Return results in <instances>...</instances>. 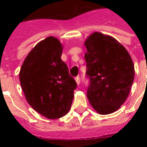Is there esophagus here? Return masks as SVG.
I'll list each match as a JSON object with an SVG mask.
<instances>
[{
	"label": "esophagus",
	"mask_w": 147,
	"mask_h": 147,
	"mask_svg": "<svg viewBox=\"0 0 147 147\" xmlns=\"http://www.w3.org/2000/svg\"><path fill=\"white\" fill-rule=\"evenodd\" d=\"M75 80L77 82V85H80V77L77 76V77H75Z\"/></svg>",
	"instance_id": "1"
}]
</instances>
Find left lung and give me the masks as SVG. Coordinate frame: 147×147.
<instances>
[{"label": "left lung", "mask_w": 147, "mask_h": 147, "mask_svg": "<svg viewBox=\"0 0 147 147\" xmlns=\"http://www.w3.org/2000/svg\"><path fill=\"white\" fill-rule=\"evenodd\" d=\"M86 75L90 80L87 98L101 115L118 110L127 98L134 66L124 47L115 38L94 32L85 42Z\"/></svg>", "instance_id": "left-lung-1"}]
</instances>
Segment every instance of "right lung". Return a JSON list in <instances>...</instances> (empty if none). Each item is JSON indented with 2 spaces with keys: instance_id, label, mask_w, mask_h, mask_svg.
<instances>
[{
  "instance_id": "right-lung-1",
  "label": "right lung",
  "mask_w": 147,
  "mask_h": 147,
  "mask_svg": "<svg viewBox=\"0 0 147 147\" xmlns=\"http://www.w3.org/2000/svg\"><path fill=\"white\" fill-rule=\"evenodd\" d=\"M62 50L58 39L48 37L29 52L20 72L27 102L49 119L60 118L68 113L77 86L61 58Z\"/></svg>"
}]
</instances>
